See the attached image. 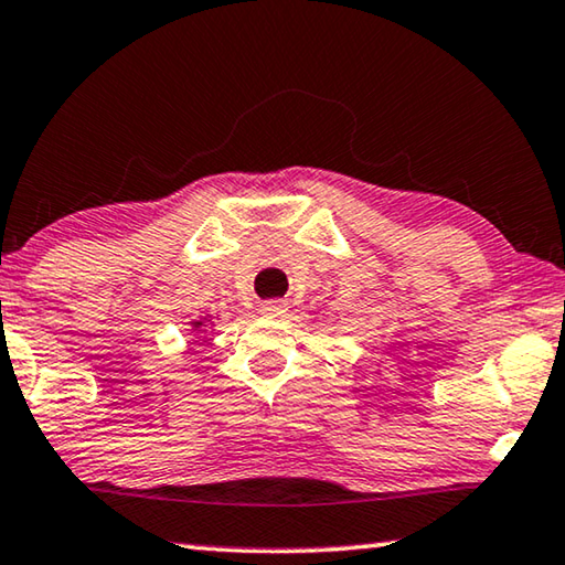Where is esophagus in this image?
<instances>
[{
    "instance_id": "esophagus-1",
    "label": "esophagus",
    "mask_w": 565,
    "mask_h": 565,
    "mask_svg": "<svg viewBox=\"0 0 565 565\" xmlns=\"http://www.w3.org/2000/svg\"><path fill=\"white\" fill-rule=\"evenodd\" d=\"M260 312H263L265 318H282L285 312H288V305L280 302V300H273V302H265L263 308H260Z\"/></svg>"
}]
</instances>
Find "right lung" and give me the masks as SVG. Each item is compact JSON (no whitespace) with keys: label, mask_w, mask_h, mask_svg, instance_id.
<instances>
[{"label":"right lung","mask_w":565,"mask_h":565,"mask_svg":"<svg viewBox=\"0 0 565 565\" xmlns=\"http://www.w3.org/2000/svg\"><path fill=\"white\" fill-rule=\"evenodd\" d=\"M210 326L207 318H200V320H192V330L195 332H205V328Z\"/></svg>","instance_id":"add662e5"}]
</instances>
